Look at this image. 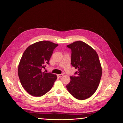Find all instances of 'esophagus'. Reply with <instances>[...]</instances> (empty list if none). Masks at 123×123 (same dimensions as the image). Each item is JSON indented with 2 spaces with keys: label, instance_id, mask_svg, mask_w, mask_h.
I'll use <instances>...</instances> for the list:
<instances>
[{
  "label": "esophagus",
  "instance_id": "esophagus-1",
  "mask_svg": "<svg viewBox=\"0 0 123 123\" xmlns=\"http://www.w3.org/2000/svg\"><path fill=\"white\" fill-rule=\"evenodd\" d=\"M57 77H62V76H63V74H57Z\"/></svg>",
  "mask_w": 123,
  "mask_h": 123
}]
</instances>
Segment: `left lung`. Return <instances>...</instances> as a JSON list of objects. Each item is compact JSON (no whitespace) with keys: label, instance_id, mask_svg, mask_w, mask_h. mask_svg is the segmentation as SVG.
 Wrapping results in <instances>:
<instances>
[{"label":"left lung","instance_id":"left-lung-1","mask_svg":"<svg viewBox=\"0 0 123 123\" xmlns=\"http://www.w3.org/2000/svg\"><path fill=\"white\" fill-rule=\"evenodd\" d=\"M72 51L71 65L78 70L76 76H71L66 87L77 99L90 98L97 90L102 74L98 56L95 50L82 41L67 46Z\"/></svg>","mask_w":123,"mask_h":123}]
</instances>
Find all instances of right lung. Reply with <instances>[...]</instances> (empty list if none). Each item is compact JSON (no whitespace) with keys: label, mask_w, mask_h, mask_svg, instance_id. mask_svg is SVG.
Listing matches in <instances>:
<instances>
[{"label":"right lung","mask_w":123,"mask_h":123,"mask_svg":"<svg viewBox=\"0 0 123 123\" xmlns=\"http://www.w3.org/2000/svg\"><path fill=\"white\" fill-rule=\"evenodd\" d=\"M57 46L43 40L31 44L25 51L18 65V74L21 84L29 94L37 97L43 96L53 87L56 75L43 72L42 69L49 64Z\"/></svg>","instance_id":"right-lung-1"}]
</instances>
